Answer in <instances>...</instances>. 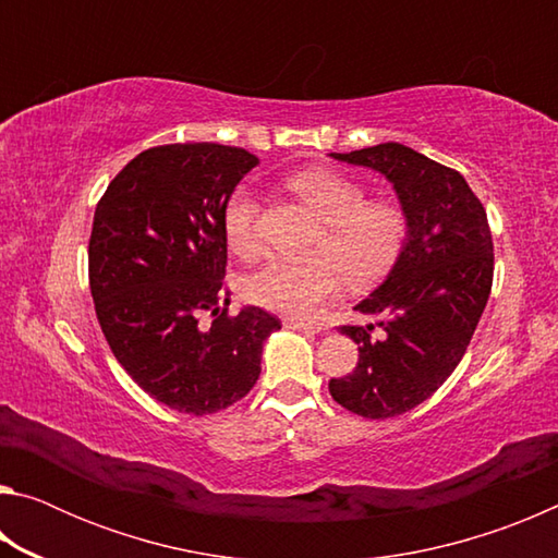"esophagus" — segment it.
I'll return each mask as SVG.
<instances>
[{"label":"esophagus","mask_w":558,"mask_h":558,"mask_svg":"<svg viewBox=\"0 0 558 558\" xmlns=\"http://www.w3.org/2000/svg\"><path fill=\"white\" fill-rule=\"evenodd\" d=\"M286 327L288 329H298V332H313V335L319 332V327L307 325V323H300V319H286Z\"/></svg>","instance_id":"esophagus-1"}]
</instances>
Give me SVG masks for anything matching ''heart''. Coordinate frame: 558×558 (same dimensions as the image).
I'll return each instance as SVG.
<instances>
[{"instance_id":"b5f03b06","label":"heart","mask_w":558,"mask_h":558,"mask_svg":"<svg viewBox=\"0 0 558 558\" xmlns=\"http://www.w3.org/2000/svg\"><path fill=\"white\" fill-rule=\"evenodd\" d=\"M288 184L327 223L315 248L323 258L270 260L245 278L243 295L270 313L313 323L327 302L339 295L342 276L352 286H366L389 270L399 256L409 221L396 204L366 202L362 184L327 169H305L292 174ZM221 226L235 256L245 260L258 256V196L248 184L235 186L226 199Z\"/></svg>"}]
</instances>
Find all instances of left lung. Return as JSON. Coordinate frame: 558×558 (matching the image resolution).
<instances>
[{
	"instance_id": "1",
	"label": "left lung",
	"mask_w": 558,
	"mask_h": 558,
	"mask_svg": "<svg viewBox=\"0 0 558 558\" xmlns=\"http://www.w3.org/2000/svg\"><path fill=\"white\" fill-rule=\"evenodd\" d=\"M332 157L389 179L409 221L391 272L354 307L376 323L339 327L359 344L354 372L329 381L339 405L384 421L430 399L456 372L493 290V233L465 177L411 147Z\"/></svg>"
}]
</instances>
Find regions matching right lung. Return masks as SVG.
I'll return each mask as SVG.
<instances>
[{"mask_svg": "<svg viewBox=\"0 0 558 558\" xmlns=\"http://www.w3.org/2000/svg\"><path fill=\"white\" fill-rule=\"evenodd\" d=\"M258 165L241 147L177 143L140 153L93 216L90 295L102 335L132 381L169 409H229L260 376L280 319L229 315L223 204Z\"/></svg>", "mask_w": 558, "mask_h": 558, "instance_id": "right-lung-1", "label": "right lung"}]
</instances>
